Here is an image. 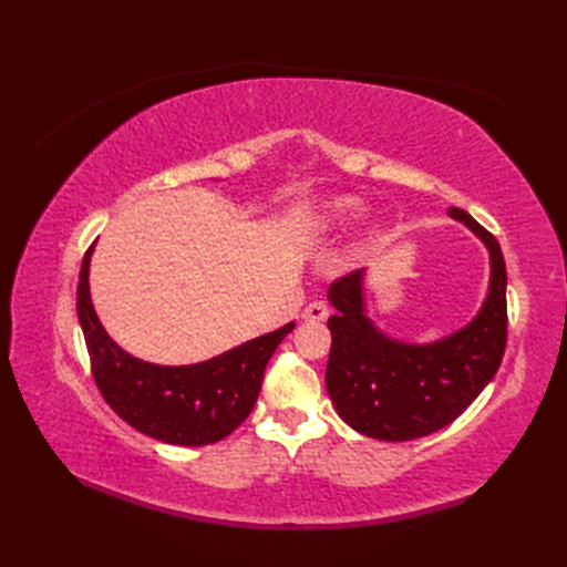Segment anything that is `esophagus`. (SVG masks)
I'll return each mask as SVG.
<instances>
[{
	"mask_svg": "<svg viewBox=\"0 0 567 567\" xmlns=\"http://www.w3.org/2000/svg\"><path fill=\"white\" fill-rule=\"evenodd\" d=\"M302 319L310 321V323L326 321V319H329V307H326V302H321V300H315L302 310Z\"/></svg>",
	"mask_w": 567,
	"mask_h": 567,
	"instance_id": "1",
	"label": "esophagus"
}]
</instances>
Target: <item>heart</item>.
<instances>
[{"label":"heart","instance_id":"b5f03b06","mask_svg":"<svg viewBox=\"0 0 567 567\" xmlns=\"http://www.w3.org/2000/svg\"><path fill=\"white\" fill-rule=\"evenodd\" d=\"M367 205L357 196H336L323 200L317 210V221L326 229H346L352 227L364 215ZM379 227V225H375Z\"/></svg>","mask_w":567,"mask_h":567}]
</instances>
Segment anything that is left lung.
<instances>
[{"mask_svg": "<svg viewBox=\"0 0 567 567\" xmlns=\"http://www.w3.org/2000/svg\"><path fill=\"white\" fill-rule=\"evenodd\" d=\"M452 219L489 255L487 293L475 317L431 342L388 336L369 317L367 269L329 288L331 354L326 390L357 433L383 442L425 437L463 414L494 379L506 348V265L496 238L458 208Z\"/></svg>", "mask_w": 567, "mask_h": 567, "instance_id": "1", "label": "left lung"}]
</instances>
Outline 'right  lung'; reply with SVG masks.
Wrapping results in <instances>:
<instances>
[{"label":"right lung","mask_w":567,"mask_h":567,"mask_svg":"<svg viewBox=\"0 0 567 567\" xmlns=\"http://www.w3.org/2000/svg\"><path fill=\"white\" fill-rule=\"evenodd\" d=\"M92 255L94 246L82 260L78 319L94 381L111 409L140 433L179 447H203L234 433L257 402L274 350L296 323L290 321L205 362L182 367L144 362L120 348L99 321L90 293Z\"/></svg>","instance_id":"obj_1"}]
</instances>
